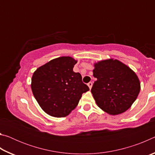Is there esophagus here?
Returning <instances> with one entry per match:
<instances>
[{
	"instance_id": "esophagus-1",
	"label": "esophagus",
	"mask_w": 155,
	"mask_h": 155,
	"mask_svg": "<svg viewBox=\"0 0 155 155\" xmlns=\"http://www.w3.org/2000/svg\"><path fill=\"white\" fill-rule=\"evenodd\" d=\"M87 85H88L89 88H90V90H91V87H92V83H91V82L88 83H87Z\"/></svg>"
}]
</instances>
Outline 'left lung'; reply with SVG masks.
Listing matches in <instances>:
<instances>
[{"label": "left lung", "instance_id": "1", "mask_svg": "<svg viewBox=\"0 0 155 155\" xmlns=\"http://www.w3.org/2000/svg\"><path fill=\"white\" fill-rule=\"evenodd\" d=\"M93 76L97 78L91 90L98 107L111 115L130 108L140 91V81L132 69L117 59L94 63Z\"/></svg>", "mask_w": 155, "mask_h": 155}]
</instances>
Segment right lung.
I'll use <instances>...</instances> for the list:
<instances>
[{
  "label": "right lung",
  "instance_id": "right-lung-1",
  "mask_svg": "<svg viewBox=\"0 0 155 155\" xmlns=\"http://www.w3.org/2000/svg\"><path fill=\"white\" fill-rule=\"evenodd\" d=\"M77 60L64 56L39 67L31 78V90L39 105L47 114L63 117L78 105L83 93L90 89L73 68Z\"/></svg>",
  "mask_w": 155,
  "mask_h": 155
}]
</instances>
